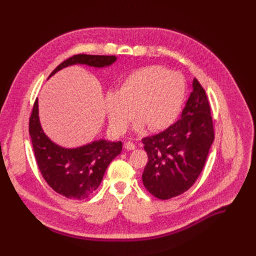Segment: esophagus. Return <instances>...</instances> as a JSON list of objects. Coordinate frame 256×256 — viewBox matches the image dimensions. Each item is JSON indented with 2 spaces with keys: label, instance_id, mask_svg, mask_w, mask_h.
<instances>
[{
  "label": "esophagus",
  "instance_id": "obj_1",
  "mask_svg": "<svg viewBox=\"0 0 256 256\" xmlns=\"http://www.w3.org/2000/svg\"><path fill=\"white\" fill-rule=\"evenodd\" d=\"M124 148H126L128 151H132V150L136 149V144H134V142H126L124 144Z\"/></svg>",
  "mask_w": 256,
  "mask_h": 256
}]
</instances>
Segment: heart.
I'll return each instance as SVG.
<instances>
[{
    "label": "heart",
    "instance_id": "obj_1",
    "mask_svg": "<svg viewBox=\"0 0 256 256\" xmlns=\"http://www.w3.org/2000/svg\"><path fill=\"white\" fill-rule=\"evenodd\" d=\"M186 95V84L179 72L161 66L142 68L128 76L118 92L108 91L106 114L112 128L122 134L134 118V130H150L170 126L178 118Z\"/></svg>",
    "mask_w": 256,
    "mask_h": 256
}]
</instances>
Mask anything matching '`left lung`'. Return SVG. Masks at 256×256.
<instances>
[{
	"mask_svg": "<svg viewBox=\"0 0 256 256\" xmlns=\"http://www.w3.org/2000/svg\"><path fill=\"white\" fill-rule=\"evenodd\" d=\"M214 138L208 100L194 78L181 118L164 132L142 140L148 154L142 175L144 188L159 200L186 192L200 174Z\"/></svg>",
	"mask_w": 256,
	"mask_h": 256,
	"instance_id": "1",
	"label": "left lung"
}]
</instances>
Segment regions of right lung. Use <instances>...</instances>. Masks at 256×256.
<instances>
[{
	"label": "right lung",
	"instance_id": "1",
	"mask_svg": "<svg viewBox=\"0 0 256 256\" xmlns=\"http://www.w3.org/2000/svg\"><path fill=\"white\" fill-rule=\"evenodd\" d=\"M116 58V56L76 54L60 64L48 79L70 66L85 64L100 68L112 66ZM38 114L36 99L29 120V134L44 178L54 192L66 198H87L100 186L108 165L120 154L122 142L100 138L80 147L64 148L46 136Z\"/></svg>",
	"mask_w": 256,
	"mask_h": 256
}]
</instances>
